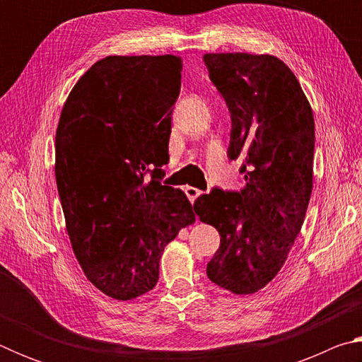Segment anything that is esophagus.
Returning a JSON list of instances; mask_svg holds the SVG:
<instances>
[{"instance_id":"34e87169","label":"esophagus","mask_w":362,"mask_h":362,"mask_svg":"<svg viewBox=\"0 0 362 362\" xmlns=\"http://www.w3.org/2000/svg\"><path fill=\"white\" fill-rule=\"evenodd\" d=\"M185 194L188 196V199L192 201V203H194V199L201 194V189L194 188V187H185Z\"/></svg>"}]
</instances>
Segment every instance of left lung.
<instances>
[{
    "instance_id": "8db88e82",
    "label": "left lung",
    "mask_w": 362,
    "mask_h": 362,
    "mask_svg": "<svg viewBox=\"0 0 362 362\" xmlns=\"http://www.w3.org/2000/svg\"><path fill=\"white\" fill-rule=\"evenodd\" d=\"M203 59L228 107V158L243 159L246 187L212 188L193 207L220 235L207 278L246 296L276 276L303 225L313 189V112L296 75L278 57L220 52Z\"/></svg>"
}]
</instances>
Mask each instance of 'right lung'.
<instances>
[{
    "mask_svg": "<svg viewBox=\"0 0 362 362\" xmlns=\"http://www.w3.org/2000/svg\"><path fill=\"white\" fill-rule=\"evenodd\" d=\"M177 56H108L78 79L56 132V180L73 252L105 296L156 286L164 247L194 222L182 189L161 185L169 161Z\"/></svg>",
    "mask_w": 362,
    "mask_h": 362,
    "instance_id": "obj_1",
    "label": "right lung"
}]
</instances>
